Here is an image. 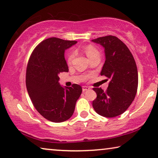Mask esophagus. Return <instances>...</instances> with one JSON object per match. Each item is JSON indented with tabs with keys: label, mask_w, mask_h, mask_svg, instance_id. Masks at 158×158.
Segmentation results:
<instances>
[{
	"label": "esophagus",
	"mask_w": 158,
	"mask_h": 158,
	"mask_svg": "<svg viewBox=\"0 0 158 158\" xmlns=\"http://www.w3.org/2000/svg\"><path fill=\"white\" fill-rule=\"evenodd\" d=\"M90 88L89 86H82V91H83L84 92L87 91V90H89Z\"/></svg>",
	"instance_id": "1"
}]
</instances>
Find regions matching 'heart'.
<instances>
[{"instance_id":"1","label":"heart","mask_w":158,"mask_h":158,"mask_svg":"<svg viewBox=\"0 0 158 158\" xmlns=\"http://www.w3.org/2000/svg\"><path fill=\"white\" fill-rule=\"evenodd\" d=\"M84 51L86 52L87 56H88L89 58L91 57H92L94 55H96L97 53H99V52L98 50L96 48L94 47L93 46H91V45H89L84 48ZM74 51H71L69 53L68 56H67V61L69 62H71L72 60V59L74 58Z\"/></svg>"}]
</instances>
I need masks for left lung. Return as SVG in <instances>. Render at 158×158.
Wrapping results in <instances>:
<instances>
[{"label":"left lung","mask_w":158,"mask_h":158,"mask_svg":"<svg viewBox=\"0 0 158 158\" xmlns=\"http://www.w3.org/2000/svg\"><path fill=\"white\" fill-rule=\"evenodd\" d=\"M91 41L105 48L106 61L101 75L110 80L106 91L93 89L97 94L93 107L102 117H117L128 109L136 96L139 81L136 62L127 46L116 36L109 35Z\"/></svg>","instance_id":"8db88e82"}]
</instances>
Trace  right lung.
Segmentation results:
<instances>
[{
	"mask_svg": "<svg viewBox=\"0 0 158 158\" xmlns=\"http://www.w3.org/2000/svg\"><path fill=\"white\" fill-rule=\"evenodd\" d=\"M77 43L52 37L41 41L29 57L26 72V86L35 108L52 122L66 121L74 113L82 89L79 84L62 87L60 72L69 71L64 51Z\"/></svg>",
	"mask_w": 158,
	"mask_h": 158,
	"instance_id": "right-lung-1",
	"label": "right lung"
}]
</instances>
